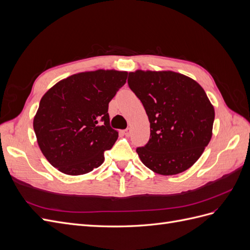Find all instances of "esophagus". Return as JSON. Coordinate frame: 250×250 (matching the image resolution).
<instances>
[{
  "label": "esophagus",
  "mask_w": 250,
  "mask_h": 250,
  "mask_svg": "<svg viewBox=\"0 0 250 250\" xmlns=\"http://www.w3.org/2000/svg\"><path fill=\"white\" fill-rule=\"evenodd\" d=\"M123 133L126 135V137H129V134H130V129H129V128H127V129L123 130Z\"/></svg>",
  "instance_id": "esophagus-1"
}]
</instances>
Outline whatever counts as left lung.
Returning <instances> with one entry per match:
<instances>
[{"mask_svg":"<svg viewBox=\"0 0 250 250\" xmlns=\"http://www.w3.org/2000/svg\"><path fill=\"white\" fill-rule=\"evenodd\" d=\"M128 85L141 100L150 122V139L137 152L161 175L188 170L211 138L215 110L195 80L175 72L129 73Z\"/></svg>","mask_w":250,"mask_h":250,"instance_id":"left-lung-1","label":"left lung"}]
</instances>
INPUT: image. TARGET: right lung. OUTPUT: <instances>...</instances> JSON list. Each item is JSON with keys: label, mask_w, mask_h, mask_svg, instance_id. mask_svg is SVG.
Wrapping results in <instances>:
<instances>
[{"label": "right lung", "mask_w": 250, "mask_h": 250, "mask_svg": "<svg viewBox=\"0 0 250 250\" xmlns=\"http://www.w3.org/2000/svg\"><path fill=\"white\" fill-rule=\"evenodd\" d=\"M127 72L98 70L72 75L43 95L33 121L37 143L53 167L81 175L104 162L118 139L109 123L108 103Z\"/></svg>", "instance_id": "add662e5"}]
</instances>
